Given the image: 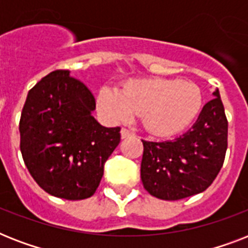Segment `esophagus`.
Wrapping results in <instances>:
<instances>
[{"instance_id": "obj_1", "label": "esophagus", "mask_w": 248, "mask_h": 248, "mask_svg": "<svg viewBox=\"0 0 248 248\" xmlns=\"http://www.w3.org/2000/svg\"><path fill=\"white\" fill-rule=\"evenodd\" d=\"M131 131L127 130V128H122V130H121V138H122V139H127V138H131Z\"/></svg>"}]
</instances>
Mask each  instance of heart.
<instances>
[{
  "label": "heart",
  "mask_w": 248,
  "mask_h": 248,
  "mask_svg": "<svg viewBox=\"0 0 248 248\" xmlns=\"http://www.w3.org/2000/svg\"><path fill=\"white\" fill-rule=\"evenodd\" d=\"M203 95L196 83L180 79H134L120 90H99L96 107L108 124L127 122L134 113L147 131L155 136L180 134L202 110Z\"/></svg>",
  "instance_id": "heart-1"
}]
</instances>
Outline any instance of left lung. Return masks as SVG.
I'll return each mask as SVG.
<instances>
[{
	"instance_id": "1",
	"label": "left lung",
	"mask_w": 248,
	"mask_h": 248,
	"mask_svg": "<svg viewBox=\"0 0 248 248\" xmlns=\"http://www.w3.org/2000/svg\"><path fill=\"white\" fill-rule=\"evenodd\" d=\"M204 104L192 128L165 141H143L140 176L155 198L177 201L212 184L223 167L228 148V120L219 90Z\"/></svg>"
}]
</instances>
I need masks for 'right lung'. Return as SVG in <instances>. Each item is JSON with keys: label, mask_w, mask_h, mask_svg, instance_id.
I'll use <instances>...</instances> for the list:
<instances>
[{"label": "right lung", "mask_w": 248, "mask_h": 248, "mask_svg": "<svg viewBox=\"0 0 248 248\" xmlns=\"http://www.w3.org/2000/svg\"><path fill=\"white\" fill-rule=\"evenodd\" d=\"M95 107L93 93L69 71L51 72L29 90L19 124L20 151L48 194L79 201L96 192L121 128L101 126L91 116Z\"/></svg>", "instance_id": "add662e5"}]
</instances>
